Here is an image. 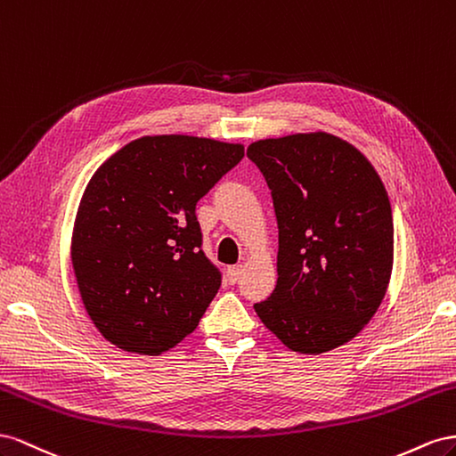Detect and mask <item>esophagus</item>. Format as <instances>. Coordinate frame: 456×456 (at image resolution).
Here are the masks:
<instances>
[{
	"label": "esophagus",
	"mask_w": 456,
	"mask_h": 456,
	"mask_svg": "<svg viewBox=\"0 0 456 456\" xmlns=\"http://www.w3.org/2000/svg\"><path fill=\"white\" fill-rule=\"evenodd\" d=\"M240 275H242V265H232V267L227 269V281H229V284L239 282Z\"/></svg>",
	"instance_id": "34e87169"
}]
</instances>
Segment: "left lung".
<instances>
[{"instance_id": "1", "label": "left lung", "mask_w": 456, "mask_h": 456, "mask_svg": "<svg viewBox=\"0 0 456 456\" xmlns=\"http://www.w3.org/2000/svg\"><path fill=\"white\" fill-rule=\"evenodd\" d=\"M271 189L279 225L277 286L257 317L297 354L355 338L380 307L394 265L392 206L372 164L317 132L246 151Z\"/></svg>"}]
</instances>
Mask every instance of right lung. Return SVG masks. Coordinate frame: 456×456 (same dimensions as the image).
<instances>
[{
    "label": "right lung",
    "mask_w": 456,
    "mask_h": 456,
    "mask_svg": "<svg viewBox=\"0 0 456 456\" xmlns=\"http://www.w3.org/2000/svg\"><path fill=\"white\" fill-rule=\"evenodd\" d=\"M244 147L191 135L127 142L91 177L72 232L84 307L110 344L160 355L197 329L221 286L197 202Z\"/></svg>",
    "instance_id": "obj_1"
}]
</instances>
